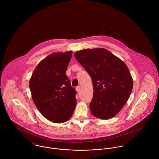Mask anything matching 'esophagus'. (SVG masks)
<instances>
[{
    "mask_svg": "<svg viewBox=\"0 0 159 159\" xmlns=\"http://www.w3.org/2000/svg\"><path fill=\"white\" fill-rule=\"evenodd\" d=\"M76 90L77 92H80V91L81 90V86H78V87H76Z\"/></svg>",
    "mask_w": 159,
    "mask_h": 159,
    "instance_id": "1",
    "label": "esophagus"
}]
</instances>
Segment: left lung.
Listing matches in <instances>:
<instances>
[{"mask_svg":"<svg viewBox=\"0 0 159 159\" xmlns=\"http://www.w3.org/2000/svg\"><path fill=\"white\" fill-rule=\"evenodd\" d=\"M75 57L92 81L91 113L102 119L113 117L126 103L132 91L133 79L129 68L104 48L81 50L75 52Z\"/></svg>","mask_w":159,"mask_h":159,"instance_id":"1","label":"left lung"}]
</instances>
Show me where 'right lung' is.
Here are the masks:
<instances>
[{
  "mask_svg": "<svg viewBox=\"0 0 159 159\" xmlns=\"http://www.w3.org/2000/svg\"><path fill=\"white\" fill-rule=\"evenodd\" d=\"M71 56V51L49 55L37 65L30 79L35 105L46 119L54 123L68 120L76 105V91L66 74Z\"/></svg>",
  "mask_w": 159,
  "mask_h": 159,
  "instance_id": "right-lung-1",
  "label": "right lung"
}]
</instances>
